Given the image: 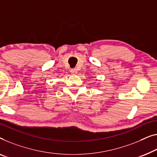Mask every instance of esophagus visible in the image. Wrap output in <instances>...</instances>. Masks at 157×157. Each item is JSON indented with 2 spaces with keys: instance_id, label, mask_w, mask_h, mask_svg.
<instances>
[{
  "instance_id": "1",
  "label": "esophagus",
  "mask_w": 157,
  "mask_h": 157,
  "mask_svg": "<svg viewBox=\"0 0 157 157\" xmlns=\"http://www.w3.org/2000/svg\"><path fill=\"white\" fill-rule=\"evenodd\" d=\"M77 69H71V74H72V75H76V74H77Z\"/></svg>"
}]
</instances>
